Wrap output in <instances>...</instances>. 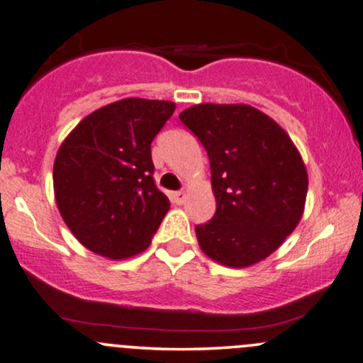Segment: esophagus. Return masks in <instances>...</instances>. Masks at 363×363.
<instances>
[{
	"mask_svg": "<svg viewBox=\"0 0 363 363\" xmlns=\"http://www.w3.org/2000/svg\"><path fill=\"white\" fill-rule=\"evenodd\" d=\"M170 198L176 205H182L186 201V191H174V193H170Z\"/></svg>",
	"mask_w": 363,
	"mask_h": 363,
	"instance_id": "esophagus-1",
	"label": "esophagus"
}]
</instances>
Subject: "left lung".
Wrapping results in <instances>:
<instances>
[{
    "mask_svg": "<svg viewBox=\"0 0 363 363\" xmlns=\"http://www.w3.org/2000/svg\"><path fill=\"white\" fill-rule=\"evenodd\" d=\"M179 119L205 147L216 211L196 227L201 251L247 268L277 251L301 222L307 169L277 121L245 104H198Z\"/></svg>",
    "mask_w": 363,
    "mask_h": 363,
    "instance_id": "obj_1",
    "label": "left lung"
}]
</instances>
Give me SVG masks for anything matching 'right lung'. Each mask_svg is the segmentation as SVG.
I'll return each instance as SVG.
<instances>
[{
	"label": "right lung",
	"mask_w": 363,
	"mask_h": 363,
	"mask_svg": "<svg viewBox=\"0 0 363 363\" xmlns=\"http://www.w3.org/2000/svg\"><path fill=\"white\" fill-rule=\"evenodd\" d=\"M174 111L169 101L123 99L83 118L61 143L54 198L91 252L126 259L152 242L170 201L153 181L150 147Z\"/></svg>",
	"instance_id": "right-lung-1"
}]
</instances>
